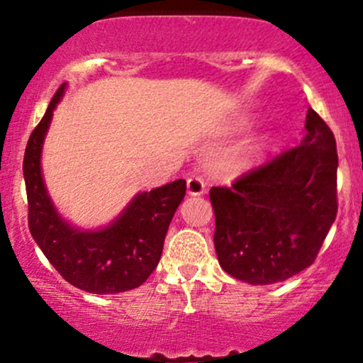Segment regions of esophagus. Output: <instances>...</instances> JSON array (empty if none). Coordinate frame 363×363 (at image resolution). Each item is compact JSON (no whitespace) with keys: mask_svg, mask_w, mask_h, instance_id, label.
Wrapping results in <instances>:
<instances>
[{"mask_svg":"<svg viewBox=\"0 0 363 363\" xmlns=\"http://www.w3.org/2000/svg\"><path fill=\"white\" fill-rule=\"evenodd\" d=\"M205 193V182L201 177H189L187 179V194L191 196H199Z\"/></svg>","mask_w":363,"mask_h":363,"instance_id":"esophagus-1","label":"esophagus"}]
</instances>
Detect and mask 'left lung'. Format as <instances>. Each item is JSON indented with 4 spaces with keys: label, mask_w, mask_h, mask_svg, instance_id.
Here are the masks:
<instances>
[{
    "label": "left lung",
    "mask_w": 363,
    "mask_h": 363,
    "mask_svg": "<svg viewBox=\"0 0 363 363\" xmlns=\"http://www.w3.org/2000/svg\"><path fill=\"white\" fill-rule=\"evenodd\" d=\"M298 147L211 187L220 266L251 285L285 281L314 262L336 218V140L314 109Z\"/></svg>",
    "instance_id": "1"
}]
</instances>
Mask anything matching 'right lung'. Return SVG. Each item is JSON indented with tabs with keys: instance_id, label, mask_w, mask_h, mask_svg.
Returning <instances> with one entry per match:
<instances>
[{
	"instance_id": "right-lung-1",
	"label": "right lung",
	"mask_w": 363,
	"mask_h": 363,
	"mask_svg": "<svg viewBox=\"0 0 363 363\" xmlns=\"http://www.w3.org/2000/svg\"><path fill=\"white\" fill-rule=\"evenodd\" d=\"M66 86L62 83L54 94L25 148L28 228L49 262L77 289L97 295L133 290L147 281L160 261L169 225L186 196V181L177 179L138 193L109 225L95 230L62 218L45 187L40 158L52 112Z\"/></svg>"
}]
</instances>
